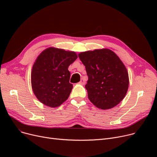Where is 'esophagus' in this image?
Here are the masks:
<instances>
[{
	"label": "esophagus",
	"instance_id": "1",
	"mask_svg": "<svg viewBox=\"0 0 157 157\" xmlns=\"http://www.w3.org/2000/svg\"><path fill=\"white\" fill-rule=\"evenodd\" d=\"M79 84H82V85H84L85 84V80L84 78H81L80 81L79 82Z\"/></svg>",
	"mask_w": 157,
	"mask_h": 157
}]
</instances>
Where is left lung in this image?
I'll return each mask as SVG.
<instances>
[{
	"label": "left lung",
	"instance_id": "8db88e82",
	"mask_svg": "<svg viewBox=\"0 0 157 157\" xmlns=\"http://www.w3.org/2000/svg\"><path fill=\"white\" fill-rule=\"evenodd\" d=\"M78 57L88 76L85 87L91 102L101 109L113 108L120 103L128 90L129 76L116 53L105 48L82 52Z\"/></svg>",
	"mask_w": 157,
	"mask_h": 157
}]
</instances>
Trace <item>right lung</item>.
Listing matches in <instances>:
<instances>
[{"label": "right lung", "instance_id": "1", "mask_svg": "<svg viewBox=\"0 0 157 157\" xmlns=\"http://www.w3.org/2000/svg\"><path fill=\"white\" fill-rule=\"evenodd\" d=\"M77 59L74 52L50 47L38 56L31 74V87L40 102L51 108L60 105L73 88L68 67Z\"/></svg>", "mask_w": 157, "mask_h": 157}]
</instances>
